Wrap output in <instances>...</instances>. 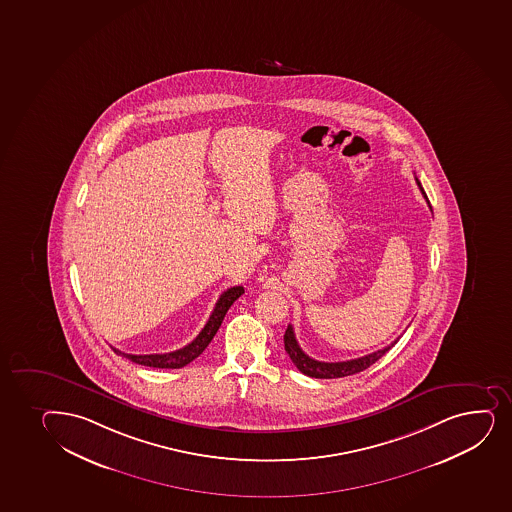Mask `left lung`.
<instances>
[{"label": "left lung", "instance_id": "1", "mask_svg": "<svg viewBox=\"0 0 512 512\" xmlns=\"http://www.w3.org/2000/svg\"><path fill=\"white\" fill-rule=\"evenodd\" d=\"M415 180H417L419 189L422 190V196H424L425 201H427V196H425L424 189H422V185H420L419 178H415ZM397 342L398 339L395 340V342H391L385 349H379V351L373 352V354L357 357V359H351V361L322 362L316 361V359H313V357L301 351L298 340L294 337V330L291 325H289L286 334H284V349H286L289 357H291V361L294 362V366H296L301 373L306 374V376L320 379L344 378V376L361 373V371L368 369L371 364L378 361L379 357L385 356L386 352L390 351L391 347L397 344Z\"/></svg>", "mask_w": 512, "mask_h": 512}]
</instances>
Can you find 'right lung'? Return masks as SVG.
<instances>
[{
  "mask_svg": "<svg viewBox=\"0 0 512 512\" xmlns=\"http://www.w3.org/2000/svg\"><path fill=\"white\" fill-rule=\"evenodd\" d=\"M245 293L242 286H235V288L226 289L221 296H219L218 303L214 306L213 313L209 316L206 325L202 328L196 339L192 340L190 344L185 345L178 351L167 352V354H144V356H136V354H126V352L117 351L119 356L126 357L129 361L141 364V366H150V368L160 369H178L184 368L189 362L194 361L196 357L201 356L204 349H206L209 342L213 340L214 335L218 332L221 323H223L226 311L230 310V306L235 303L236 299L240 298Z\"/></svg>",
  "mask_w": 512,
  "mask_h": 512,
  "instance_id": "right-lung-1",
  "label": "right lung"
}]
</instances>
